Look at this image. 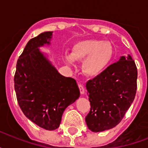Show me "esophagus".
<instances>
[{
    "instance_id": "1",
    "label": "esophagus",
    "mask_w": 148,
    "mask_h": 148,
    "mask_svg": "<svg viewBox=\"0 0 148 148\" xmlns=\"http://www.w3.org/2000/svg\"><path fill=\"white\" fill-rule=\"evenodd\" d=\"M78 88H79V90H80L81 94H84L85 93V87H84L83 85L78 84Z\"/></svg>"
}]
</instances>
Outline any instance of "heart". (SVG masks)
I'll return each instance as SVG.
<instances>
[{
    "instance_id": "b5f03b06",
    "label": "heart",
    "mask_w": 148,
    "mask_h": 148,
    "mask_svg": "<svg viewBox=\"0 0 148 148\" xmlns=\"http://www.w3.org/2000/svg\"><path fill=\"white\" fill-rule=\"evenodd\" d=\"M114 55L112 46L103 40L86 39L75 43L71 55H66L64 61L74 66V60H84L82 71L91 77H98L106 71Z\"/></svg>"
}]
</instances>
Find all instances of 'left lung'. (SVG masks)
Wrapping results in <instances>:
<instances>
[{
	"instance_id": "left-lung-1",
	"label": "left lung",
	"mask_w": 148,
	"mask_h": 148,
	"mask_svg": "<svg viewBox=\"0 0 148 148\" xmlns=\"http://www.w3.org/2000/svg\"><path fill=\"white\" fill-rule=\"evenodd\" d=\"M137 68L130 55L122 56L101 75L88 81L90 111L86 116L93 132L116 126L133 102L137 89Z\"/></svg>"
}]
</instances>
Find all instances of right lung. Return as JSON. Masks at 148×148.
I'll return each instance as SVG.
<instances>
[{
    "mask_svg": "<svg viewBox=\"0 0 148 148\" xmlns=\"http://www.w3.org/2000/svg\"><path fill=\"white\" fill-rule=\"evenodd\" d=\"M53 32L30 39L16 63L14 87L21 110L31 121L46 130L60 125L66 107L80 96L76 81L62 76L39 51L49 45Z\"/></svg>",
    "mask_w": 148,
    "mask_h": 148,
    "instance_id": "right-lung-1",
    "label": "right lung"
}]
</instances>
